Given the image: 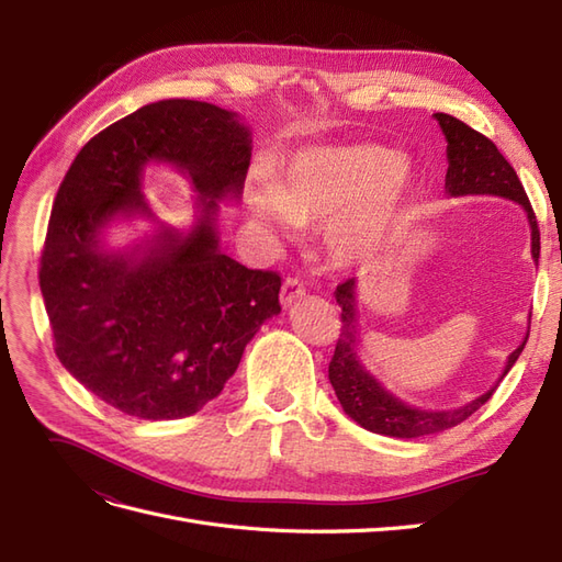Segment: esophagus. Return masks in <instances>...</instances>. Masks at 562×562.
Segmentation results:
<instances>
[{
  "label": "esophagus",
  "mask_w": 562,
  "mask_h": 562,
  "mask_svg": "<svg viewBox=\"0 0 562 562\" xmlns=\"http://www.w3.org/2000/svg\"><path fill=\"white\" fill-rule=\"evenodd\" d=\"M304 295H307V288H304V283H302L300 279L288 277V279L283 281V288H281V302H283V307H291L293 302H297V300L304 297Z\"/></svg>",
  "instance_id": "esophagus-1"
}]
</instances>
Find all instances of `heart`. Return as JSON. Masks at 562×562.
Listing matches in <instances>:
<instances>
[{
  "instance_id": "1",
  "label": "heart",
  "mask_w": 562,
  "mask_h": 562,
  "mask_svg": "<svg viewBox=\"0 0 562 562\" xmlns=\"http://www.w3.org/2000/svg\"><path fill=\"white\" fill-rule=\"evenodd\" d=\"M411 166L398 151L375 143H337L300 149L269 182H260L252 203L281 223H326V248L339 265L372 258L389 239Z\"/></svg>"
}]
</instances>
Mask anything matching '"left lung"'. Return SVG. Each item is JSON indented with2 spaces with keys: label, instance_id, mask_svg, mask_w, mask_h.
Returning a JSON list of instances; mask_svg holds the SVG:
<instances>
[{
  "label": "left lung",
  "instance_id": "8db88e82",
  "mask_svg": "<svg viewBox=\"0 0 562 562\" xmlns=\"http://www.w3.org/2000/svg\"><path fill=\"white\" fill-rule=\"evenodd\" d=\"M448 140V176H446V192L450 196H467V194H492L516 201L527 213L532 229V258H539V227L537 215L530 206L522 182L518 180L514 166L504 159L497 145L483 133L473 131L464 122H459L452 114L438 112L434 114ZM335 300L342 307V328L335 345L333 361L328 366V378L335 389L337 401L342 403L345 413L359 422L363 429L382 436L394 438H419L446 431L469 419L481 405H485L508 370L514 368L518 356L527 342V333L522 345L508 356L506 368L499 382L485 391L475 401L454 407V411H419V407L405 405L370 375L366 366L356 356L359 347V326H356V281L347 279L337 285Z\"/></svg>",
  "mask_w": 562,
  "mask_h": 562
}]
</instances>
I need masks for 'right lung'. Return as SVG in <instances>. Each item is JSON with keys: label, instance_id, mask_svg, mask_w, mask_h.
Here are the masks:
<instances>
[{"label": "right lung", "instance_id": "obj_1", "mask_svg": "<svg viewBox=\"0 0 562 562\" xmlns=\"http://www.w3.org/2000/svg\"><path fill=\"white\" fill-rule=\"evenodd\" d=\"M250 131L199 100H159L79 149L50 211L40 262L54 349L93 396L140 419H180L213 401L246 345L281 312L277 271L248 269L217 246V201L241 196ZM149 160L178 165L202 194L187 235L162 228L144 255L108 254L116 214H147Z\"/></svg>", "mask_w": 562, "mask_h": 562}]
</instances>
